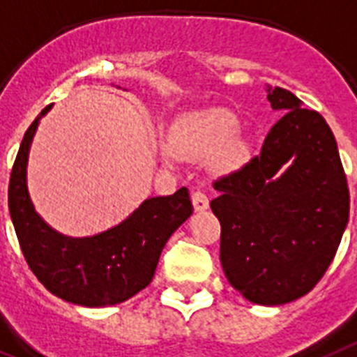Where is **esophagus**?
<instances>
[{"label":"esophagus","mask_w":357,"mask_h":357,"mask_svg":"<svg viewBox=\"0 0 357 357\" xmlns=\"http://www.w3.org/2000/svg\"><path fill=\"white\" fill-rule=\"evenodd\" d=\"M192 204L196 211H205L208 207V198L204 190H194L192 192Z\"/></svg>","instance_id":"esophagus-1"}]
</instances>
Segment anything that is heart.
Instances as JSON below:
<instances>
[{
  "instance_id": "heart-1",
  "label": "heart",
  "mask_w": 357,
  "mask_h": 357,
  "mask_svg": "<svg viewBox=\"0 0 357 357\" xmlns=\"http://www.w3.org/2000/svg\"><path fill=\"white\" fill-rule=\"evenodd\" d=\"M238 132V119L227 109H211L187 119L174 141V149L185 155H211L227 146ZM244 146L231 144L225 150L222 163L233 167L244 159Z\"/></svg>"
}]
</instances>
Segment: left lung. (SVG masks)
<instances>
[{
  "instance_id": "obj_1",
  "label": "left lung",
  "mask_w": 357,
  "mask_h": 357,
  "mask_svg": "<svg viewBox=\"0 0 357 357\" xmlns=\"http://www.w3.org/2000/svg\"><path fill=\"white\" fill-rule=\"evenodd\" d=\"M271 126L259 155L214 181L211 208L222 225L220 260L236 291L277 306L323 279L349 224L350 194L337 143L319 112L269 86ZM280 168L287 170L279 178Z\"/></svg>"
}]
</instances>
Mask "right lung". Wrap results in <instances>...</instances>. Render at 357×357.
<instances>
[{
    "instance_id": "1",
    "label": "right lung",
    "mask_w": 357,
    "mask_h": 357,
    "mask_svg": "<svg viewBox=\"0 0 357 357\" xmlns=\"http://www.w3.org/2000/svg\"><path fill=\"white\" fill-rule=\"evenodd\" d=\"M51 106L23 135L8 181V211L20 248L36 279L60 299L91 308L124 303L152 282L161 251L192 214V202L181 187L172 196L146 199L123 224L95 236L56 233L38 216L27 190L29 146Z\"/></svg>"
}]
</instances>
